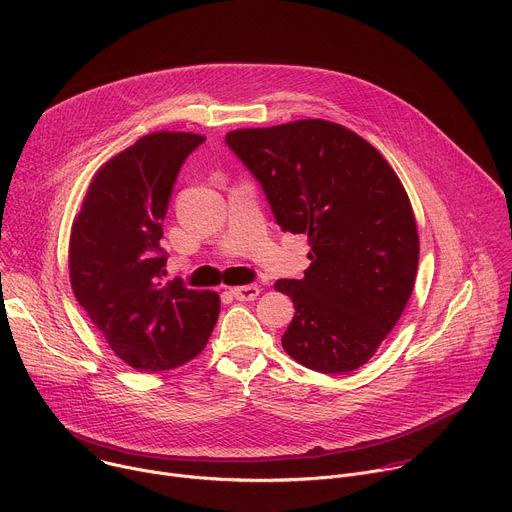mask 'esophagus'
Instances as JSON below:
<instances>
[{
    "mask_svg": "<svg viewBox=\"0 0 512 512\" xmlns=\"http://www.w3.org/2000/svg\"><path fill=\"white\" fill-rule=\"evenodd\" d=\"M231 294L239 302H251L261 294V289L257 285H241V287H231Z\"/></svg>",
    "mask_w": 512,
    "mask_h": 512,
    "instance_id": "obj_1",
    "label": "esophagus"
}]
</instances>
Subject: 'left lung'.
Listing matches in <instances>:
<instances>
[{
    "mask_svg": "<svg viewBox=\"0 0 512 512\" xmlns=\"http://www.w3.org/2000/svg\"><path fill=\"white\" fill-rule=\"evenodd\" d=\"M229 148L263 186L281 231L308 235L302 279H277L296 316L283 350L342 375L369 362L415 283L419 237L409 196L373 145L324 119L235 129Z\"/></svg>",
    "mask_w": 512,
    "mask_h": 512,
    "instance_id": "1",
    "label": "left lung"
}]
</instances>
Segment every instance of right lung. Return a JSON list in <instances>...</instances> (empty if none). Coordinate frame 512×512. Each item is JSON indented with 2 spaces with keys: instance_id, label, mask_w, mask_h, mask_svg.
<instances>
[{
  "instance_id": "1",
  "label": "right lung",
  "mask_w": 512,
  "mask_h": 512,
  "mask_svg": "<svg viewBox=\"0 0 512 512\" xmlns=\"http://www.w3.org/2000/svg\"><path fill=\"white\" fill-rule=\"evenodd\" d=\"M204 135L139 137L93 176L70 229L68 269L77 302L115 356L162 373L196 358L218 320L216 291L164 281L162 223L184 160Z\"/></svg>"
}]
</instances>
